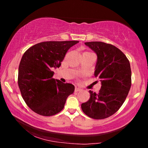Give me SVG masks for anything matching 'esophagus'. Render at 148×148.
<instances>
[{
    "mask_svg": "<svg viewBox=\"0 0 148 148\" xmlns=\"http://www.w3.org/2000/svg\"><path fill=\"white\" fill-rule=\"evenodd\" d=\"M75 92H78V91H81V89H79V88H78V87H76V88H75Z\"/></svg>",
    "mask_w": 148,
    "mask_h": 148,
    "instance_id": "obj_1",
    "label": "esophagus"
}]
</instances>
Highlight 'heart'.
I'll use <instances>...</instances> for the list:
<instances>
[{
    "label": "heart",
    "instance_id": "1",
    "mask_svg": "<svg viewBox=\"0 0 148 148\" xmlns=\"http://www.w3.org/2000/svg\"><path fill=\"white\" fill-rule=\"evenodd\" d=\"M85 53H88V52H85Z\"/></svg>",
    "mask_w": 148,
    "mask_h": 148
}]
</instances>
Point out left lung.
Instances as JSON below:
<instances>
[{
    "mask_svg": "<svg viewBox=\"0 0 148 148\" xmlns=\"http://www.w3.org/2000/svg\"><path fill=\"white\" fill-rule=\"evenodd\" d=\"M97 56L94 75L101 82L99 93L89 91V101L81 105L87 116L102 119L112 116L126 99L131 86V70L125 55L113 45L85 42Z\"/></svg>",
    "mask_w": 148,
    "mask_h": 148,
    "instance_id": "left-lung-1",
    "label": "left lung"
}]
</instances>
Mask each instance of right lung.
Listing matches in <instances>:
<instances>
[{
  "label": "right lung",
  "instance_id": "right-lung-1",
  "mask_svg": "<svg viewBox=\"0 0 148 148\" xmlns=\"http://www.w3.org/2000/svg\"><path fill=\"white\" fill-rule=\"evenodd\" d=\"M78 41H49L36 44L25 52L18 70V86L27 106L35 113L51 116L63 109L74 91L71 84L53 78L67 51Z\"/></svg>",
  "mask_w": 148,
  "mask_h": 148
}]
</instances>
